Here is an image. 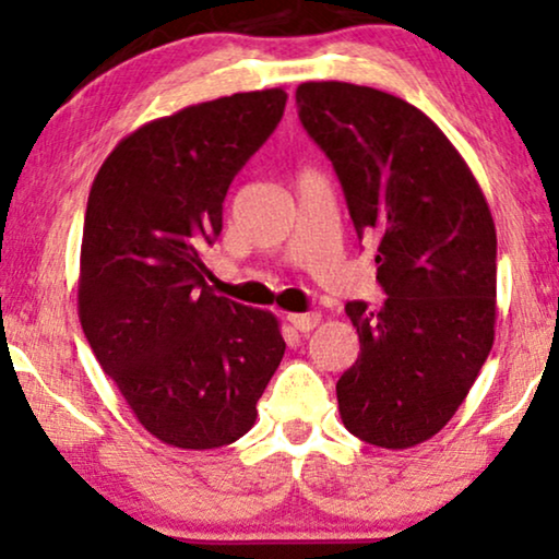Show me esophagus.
Segmentation results:
<instances>
[{
    "mask_svg": "<svg viewBox=\"0 0 559 559\" xmlns=\"http://www.w3.org/2000/svg\"><path fill=\"white\" fill-rule=\"evenodd\" d=\"M288 324L296 329V332H301V334H306V332H311L313 326H319V321H321V317L319 313H288Z\"/></svg>",
    "mask_w": 559,
    "mask_h": 559,
    "instance_id": "obj_1",
    "label": "esophagus"
}]
</instances>
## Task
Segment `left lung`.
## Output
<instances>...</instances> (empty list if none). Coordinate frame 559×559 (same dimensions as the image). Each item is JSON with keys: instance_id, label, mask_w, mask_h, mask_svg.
<instances>
[{"instance_id": "left-lung-1", "label": "left lung", "mask_w": 559, "mask_h": 559, "mask_svg": "<svg viewBox=\"0 0 559 559\" xmlns=\"http://www.w3.org/2000/svg\"><path fill=\"white\" fill-rule=\"evenodd\" d=\"M298 119L377 246L380 309L349 301L359 357L336 382L344 428L380 448L433 438L493 344L497 227L468 164L426 114L390 93L301 83Z\"/></svg>"}]
</instances>
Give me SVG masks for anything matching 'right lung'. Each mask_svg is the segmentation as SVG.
Here are the masks:
<instances>
[{
    "mask_svg": "<svg viewBox=\"0 0 559 559\" xmlns=\"http://www.w3.org/2000/svg\"><path fill=\"white\" fill-rule=\"evenodd\" d=\"M286 98L283 88L235 93L148 121L93 179L81 326L136 420L167 445L207 451L246 436L286 352L278 319L212 294L202 263L230 182Z\"/></svg>",
    "mask_w": 559,
    "mask_h": 559,
    "instance_id": "1",
    "label": "right lung"
}]
</instances>
